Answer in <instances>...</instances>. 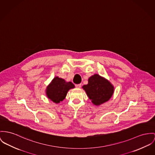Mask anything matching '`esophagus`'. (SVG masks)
<instances>
[{"label":"esophagus","instance_id":"34e87169","mask_svg":"<svg viewBox=\"0 0 155 155\" xmlns=\"http://www.w3.org/2000/svg\"><path fill=\"white\" fill-rule=\"evenodd\" d=\"M75 87H76V88H80V87H81V84H75Z\"/></svg>","mask_w":155,"mask_h":155}]
</instances>
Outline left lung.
<instances>
[{
	"label": "left lung",
	"instance_id": "left-lung-1",
	"mask_svg": "<svg viewBox=\"0 0 155 155\" xmlns=\"http://www.w3.org/2000/svg\"><path fill=\"white\" fill-rule=\"evenodd\" d=\"M83 88L95 106H99L109 100L114 93L113 85L98 74L90 77L88 83L83 85Z\"/></svg>",
	"mask_w": 155,
	"mask_h": 155
}]
</instances>
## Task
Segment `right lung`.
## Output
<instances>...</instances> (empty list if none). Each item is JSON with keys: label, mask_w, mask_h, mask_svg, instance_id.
<instances>
[{"label": "right lung", "mask_w": 155, "mask_h": 155, "mask_svg": "<svg viewBox=\"0 0 155 155\" xmlns=\"http://www.w3.org/2000/svg\"><path fill=\"white\" fill-rule=\"evenodd\" d=\"M74 87L71 82H66L64 79L56 77L47 87L46 94L49 99L57 104L65 98L69 90Z\"/></svg>", "instance_id": "obj_1"}]
</instances>
